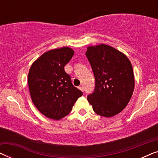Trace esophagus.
<instances>
[{"label": "esophagus", "instance_id": "1", "mask_svg": "<svg viewBox=\"0 0 158 158\" xmlns=\"http://www.w3.org/2000/svg\"><path fill=\"white\" fill-rule=\"evenodd\" d=\"M78 88L81 90H82V91H83V90H84V88L83 87V85H80L79 87H78Z\"/></svg>", "mask_w": 158, "mask_h": 158}]
</instances>
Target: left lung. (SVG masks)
I'll return each instance as SVG.
<instances>
[{"mask_svg":"<svg viewBox=\"0 0 158 158\" xmlns=\"http://www.w3.org/2000/svg\"><path fill=\"white\" fill-rule=\"evenodd\" d=\"M85 55L94 72L96 87L88 96L95 113L104 117L119 114L132 96L135 76L128 57L109 45L87 47Z\"/></svg>","mask_w":158,"mask_h":158,"instance_id":"obj_1","label":"left lung"}]
</instances>
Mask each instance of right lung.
<instances>
[{"label": "right lung", "instance_id": "1", "mask_svg": "<svg viewBox=\"0 0 158 158\" xmlns=\"http://www.w3.org/2000/svg\"><path fill=\"white\" fill-rule=\"evenodd\" d=\"M74 55L70 47L52 49L33 62L28 74L32 102L47 118L60 120L70 114L83 95L73 86L64 66Z\"/></svg>", "mask_w": 158, "mask_h": 158}]
</instances>
